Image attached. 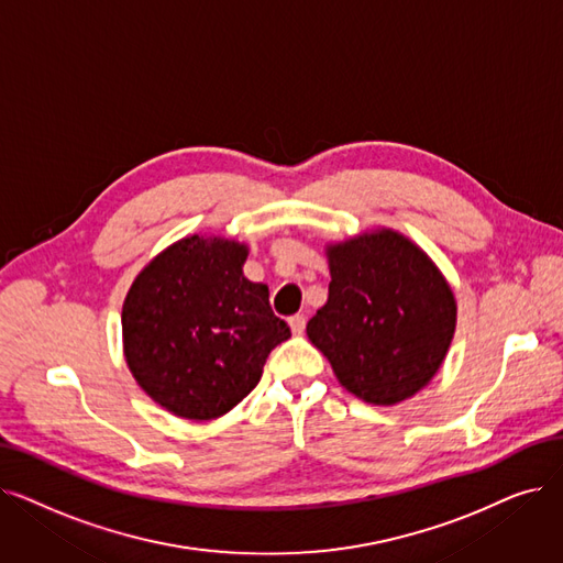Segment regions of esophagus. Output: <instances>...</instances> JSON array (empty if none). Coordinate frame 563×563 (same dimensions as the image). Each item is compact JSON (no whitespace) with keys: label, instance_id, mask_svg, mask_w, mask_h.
<instances>
[{"label":"esophagus","instance_id":"obj_1","mask_svg":"<svg viewBox=\"0 0 563 563\" xmlns=\"http://www.w3.org/2000/svg\"><path fill=\"white\" fill-rule=\"evenodd\" d=\"M289 327H291V333L301 335L306 331V314H291L289 317Z\"/></svg>","mask_w":563,"mask_h":563}]
</instances>
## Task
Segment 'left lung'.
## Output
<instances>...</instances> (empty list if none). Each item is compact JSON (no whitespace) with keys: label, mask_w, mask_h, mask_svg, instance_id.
I'll list each match as a JSON object with an SVG mask.
<instances>
[{"label":"left lung","mask_w":563,"mask_h":563,"mask_svg":"<svg viewBox=\"0 0 563 563\" xmlns=\"http://www.w3.org/2000/svg\"><path fill=\"white\" fill-rule=\"evenodd\" d=\"M329 266V299L306 327L312 345L361 400L411 398L451 345V287L421 249L388 230L331 246Z\"/></svg>","instance_id":"8db88e82"}]
</instances>
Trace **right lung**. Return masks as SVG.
Returning a JSON list of instances; mask_svg holds the SVG:
<instances>
[{
	"label": "right lung",
	"mask_w": 563,
	"mask_h": 563,
	"mask_svg": "<svg viewBox=\"0 0 563 563\" xmlns=\"http://www.w3.org/2000/svg\"><path fill=\"white\" fill-rule=\"evenodd\" d=\"M249 249L188 236L135 278L121 310L126 361L161 407L190 421L223 417L257 386L291 335L268 287L243 276Z\"/></svg>",
	"instance_id": "right-lung-1"
}]
</instances>
